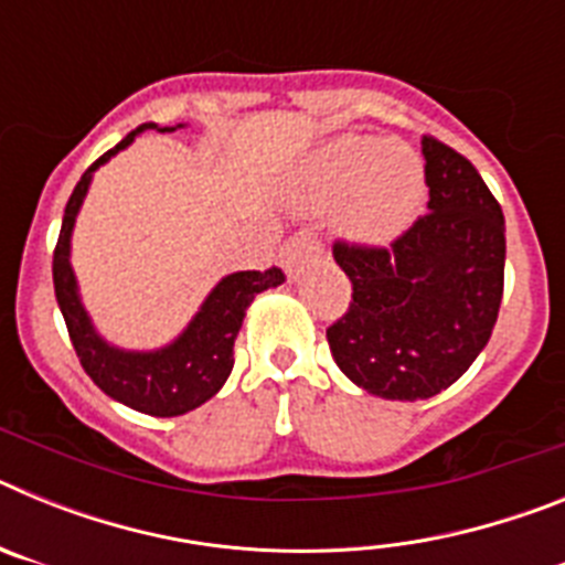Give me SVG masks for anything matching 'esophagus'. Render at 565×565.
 <instances>
[{
  "label": "esophagus",
  "mask_w": 565,
  "mask_h": 565,
  "mask_svg": "<svg viewBox=\"0 0 565 565\" xmlns=\"http://www.w3.org/2000/svg\"><path fill=\"white\" fill-rule=\"evenodd\" d=\"M319 252H322V246H319L317 234L302 228V232H297L294 237L286 239V246L279 252V263H282V268H286L291 277H297L313 257H319Z\"/></svg>",
  "instance_id": "34e87169"
}]
</instances>
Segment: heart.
Instances as JSON below:
<instances>
[{"mask_svg": "<svg viewBox=\"0 0 565 565\" xmlns=\"http://www.w3.org/2000/svg\"><path fill=\"white\" fill-rule=\"evenodd\" d=\"M424 163L411 147L376 135H342L297 169L291 201L311 212L342 206L344 234L384 246L413 226L424 206Z\"/></svg>", "mask_w": 565, "mask_h": 565, "instance_id": "1", "label": "heart"}]
</instances>
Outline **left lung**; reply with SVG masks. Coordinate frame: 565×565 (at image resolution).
<instances>
[{
    "label": "left lung",
    "instance_id": "8db88e82",
    "mask_svg": "<svg viewBox=\"0 0 565 565\" xmlns=\"http://www.w3.org/2000/svg\"><path fill=\"white\" fill-rule=\"evenodd\" d=\"M430 212L387 248L333 243L353 294L328 328L333 362L362 391L416 402L447 391L487 348L503 297V212L478 169L422 138Z\"/></svg>",
    "mask_w": 565,
    "mask_h": 565
}]
</instances>
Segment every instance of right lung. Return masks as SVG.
Returning a JSON list of instances; mask_svg holds the SVG:
<instances>
[{
  "mask_svg": "<svg viewBox=\"0 0 565 565\" xmlns=\"http://www.w3.org/2000/svg\"><path fill=\"white\" fill-rule=\"evenodd\" d=\"M154 127L158 124H143L132 129L121 143H115L82 174V181L76 183L64 209L62 232L53 252V286H56L62 317L67 322L70 342L76 348V356L87 376L109 398L127 404L132 411L172 418L201 407L226 384L234 367V339L243 326L246 308L257 294L282 286L286 274L279 268H268V271H237L223 277L203 299L201 311L194 313L181 337L158 351H124L96 331L78 294L76 274L70 266V237H73L78 209L87 198L93 172L113 154L127 149L135 141V135ZM178 127H163L161 132H174Z\"/></svg>",
  "mask_w": 565,
  "mask_h": 565,
  "instance_id": "1",
  "label": "right lung"
}]
</instances>
